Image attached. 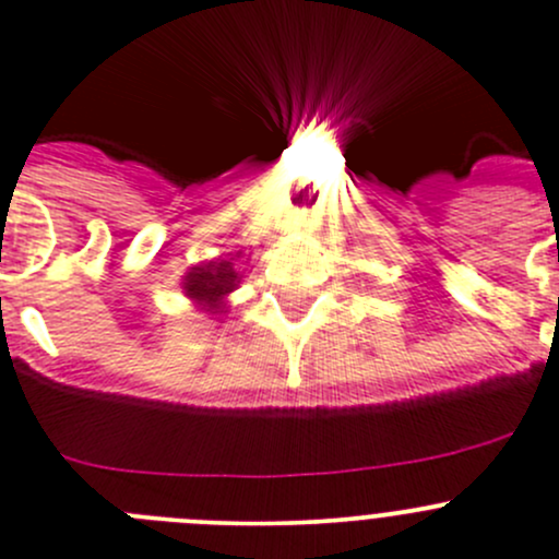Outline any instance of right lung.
I'll return each mask as SVG.
<instances>
[{"label": "right lung", "instance_id": "1", "mask_svg": "<svg viewBox=\"0 0 559 559\" xmlns=\"http://www.w3.org/2000/svg\"><path fill=\"white\" fill-rule=\"evenodd\" d=\"M185 295L192 297L203 309L217 314L226 304V297L239 286V273L231 259H217V262L198 264L185 275Z\"/></svg>", "mask_w": 559, "mask_h": 559}]
</instances>
